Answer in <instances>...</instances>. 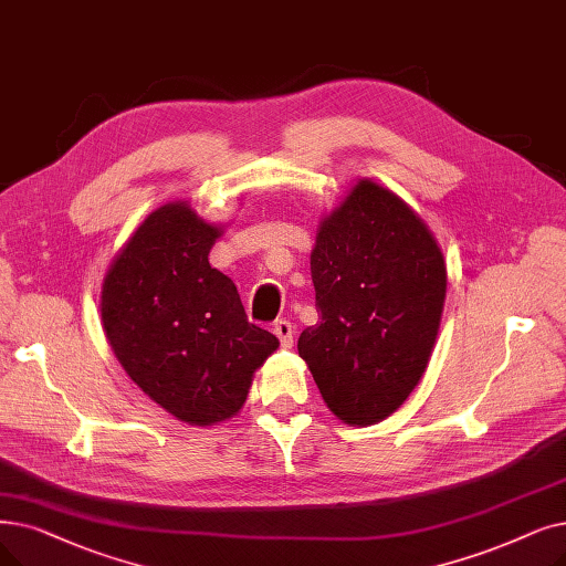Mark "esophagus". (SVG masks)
Masks as SVG:
<instances>
[{"mask_svg": "<svg viewBox=\"0 0 566 566\" xmlns=\"http://www.w3.org/2000/svg\"><path fill=\"white\" fill-rule=\"evenodd\" d=\"M273 333L277 335V339H280V344L284 349H291L293 347V326H291V322H286V318H280V322H275V326H273Z\"/></svg>", "mask_w": 566, "mask_h": 566, "instance_id": "obj_1", "label": "esophagus"}]
</instances>
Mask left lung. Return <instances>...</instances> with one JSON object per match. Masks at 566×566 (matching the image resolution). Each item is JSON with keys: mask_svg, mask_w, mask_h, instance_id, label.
<instances>
[{"mask_svg": "<svg viewBox=\"0 0 566 566\" xmlns=\"http://www.w3.org/2000/svg\"><path fill=\"white\" fill-rule=\"evenodd\" d=\"M318 324L298 337L326 407L375 426L419 386L447 298V263L398 193L363 178L316 229L310 254Z\"/></svg>", "mask_w": 566, "mask_h": 566, "instance_id": "1", "label": "left lung"}]
</instances>
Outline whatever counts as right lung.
<instances>
[{"mask_svg": "<svg viewBox=\"0 0 566 566\" xmlns=\"http://www.w3.org/2000/svg\"><path fill=\"white\" fill-rule=\"evenodd\" d=\"M222 233L187 201L164 203L115 254L102 286V324L119 365L153 402L199 428L233 419L280 347L210 265Z\"/></svg>", "mask_w": 566, "mask_h": 566, "instance_id": "obj_1", "label": "right lung"}]
</instances>
